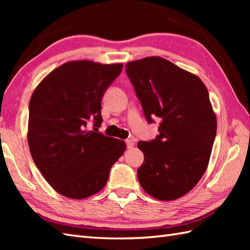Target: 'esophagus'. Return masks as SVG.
<instances>
[{
	"label": "esophagus",
	"mask_w": 250,
	"mask_h": 250,
	"mask_svg": "<svg viewBox=\"0 0 250 250\" xmlns=\"http://www.w3.org/2000/svg\"><path fill=\"white\" fill-rule=\"evenodd\" d=\"M125 144H126V148H129V149H130V148L134 146V141L132 139H129V140L125 141Z\"/></svg>",
	"instance_id": "34e87169"
}]
</instances>
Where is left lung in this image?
Segmentation results:
<instances>
[{"instance_id": "left-lung-1", "label": "left lung", "mask_w": 250, "mask_h": 250, "mask_svg": "<svg viewBox=\"0 0 250 250\" xmlns=\"http://www.w3.org/2000/svg\"><path fill=\"white\" fill-rule=\"evenodd\" d=\"M125 67L147 122L160 121L156 139L137 143L144 153L137 178L153 198L176 200L198 184L209 161L217 120L208 91L198 76L163 58Z\"/></svg>"}]
</instances>
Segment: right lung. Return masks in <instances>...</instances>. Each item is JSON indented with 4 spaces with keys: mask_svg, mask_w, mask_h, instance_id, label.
I'll list each match as a JSON object with an SVG mask.
<instances>
[{
    "mask_svg": "<svg viewBox=\"0 0 250 250\" xmlns=\"http://www.w3.org/2000/svg\"><path fill=\"white\" fill-rule=\"evenodd\" d=\"M122 64L73 61L47 75L29 104L28 142L31 156L57 192L84 199L107 183L109 171L125 144L105 136L101 101L120 75ZM94 121V131H85Z\"/></svg>",
    "mask_w": 250,
    "mask_h": 250,
    "instance_id": "1",
    "label": "right lung"
}]
</instances>
